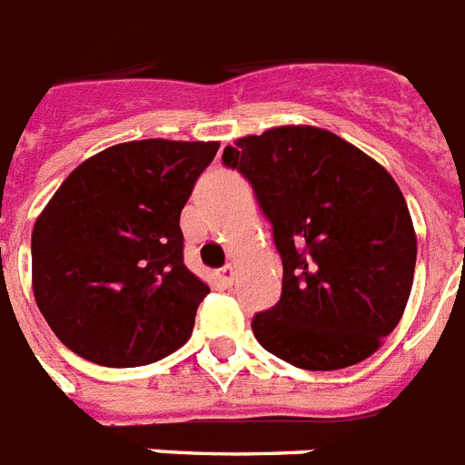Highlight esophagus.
I'll return each mask as SVG.
<instances>
[{
    "label": "esophagus",
    "mask_w": 465,
    "mask_h": 465,
    "mask_svg": "<svg viewBox=\"0 0 465 465\" xmlns=\"http://www.w3.org/2000/svg\"><path fill=\"white\" fill-rule=\"evenodd\" d=\"M218 281H221L223 285H232V281H235V269H232V266H223V269L218 271Z\"/></svg>",
    "instance_id": "1"
}]
</instances>
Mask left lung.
<instances>
[{
  "label": "left lung",
  "mask_w": 465,
  "mask_h": 465,
  "mask_svg": "<svg viewBox=\"0 0 465 465\" xmlns=\"http://www.w3.org/2000/svg\"><path fill=\"white\" fill-rule=\"evenodd\" d=\"M252 184L283 263V291L252 319L256 341L302 370L370 358L413 285L415 230L393 177L341 136L276 127L225 146Z\"/></svg>",
  "instance_id": "obj_1"
}]
</instances>
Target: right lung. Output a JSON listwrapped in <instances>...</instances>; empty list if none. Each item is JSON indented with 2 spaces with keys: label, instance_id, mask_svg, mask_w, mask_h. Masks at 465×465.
<instances>
[{
  "label": "right lung",
  "instance_id": "1",
  "mask_svg": "<svg viewBox=\"0 0 465 465\" xmlns=\"http://www.w3.org/2000/svg\"><path fill=\"white\" fill-rule=\"evenodd\" d=\"M218 143H117L74 170L35 221L33 292L81 358L141 367L187 343L209 295L184 266L180 213Z\"/></svg>",
  "mask_w": 465,
  "mask_h": 465
}]
</instances>
